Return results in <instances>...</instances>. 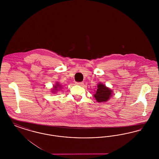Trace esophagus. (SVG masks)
I'll return each mask as SVG.
<instances>
[{
    "label": "esophagus",
    "instance_id": "1",
    "mask_svg": "<svg viewBox=\"0 0 159 159\" xmlns=\"http://www.w3.org/2000/svg\"><path fill=\"white\" fill-rule=\"evenodd\" d=\"M76 84L77 85H83L84 83L83 82H76Z\"/></svg>",
    "mask_w": 159,
    "mask_h": 159
}]
</instances>
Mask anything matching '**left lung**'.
<instances>
[{
	"label": "left lung",
	"instance_id": "left-lung-1",
	"mask_svg": "<svg viewBox=\"0 0 159 159\" xmlns=\"http://www.w3.org/2000/svg\"><path fill=\"white\" fill-rule=\"evenodd\" d=\"M98 89L95 94L94 95V97L97 99V101L99 102H102L107 101L111 97V90L106 87L103 84L99 83L98 84Z\"/></svg>",
	"mask_w": 159,
	"mask_h": 159
}]
</instances>
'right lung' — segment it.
<instances>
[{"mask_svg": "<svg viewBox=\"0 0 159 159\" xmlns=\"http://www.w3.org/2000/svg\"><path fill=\"white\" fill-rule=\"evenodd\" d=\"M58 87H59V88H60V85L59 84H57L54 86V89L52 91V92H53V91H54V90L57 91V90H58L57 89H58Z\"/></svg>", "mask_w": 159, "mask_h": 159, "instance_id": "right-lung-1", "label": "right lung"}]
</instances>
